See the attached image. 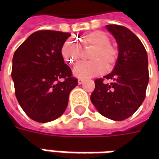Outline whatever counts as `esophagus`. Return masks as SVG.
Returning <instances> with one entry per match:
<instances>
[{
	"instance_id": "obj_1",
	"label": "esophagus",
	"mask_w": 159,
	"mask_h": 159,
	"mask_svg": "<svg viewBox=\"0 0 159 159\" xmlns=\"http://www.w3.org/2000/svg\"><path fill=\"white\" fill-rule=\"evenodd\" d=\"M77 81H78V84H82V83L84 82V80L82 79V78H79V79L77 80Z\"/></svg>"
}]
</instances>
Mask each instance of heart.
Masks as SVG:
<instances>
[{"mask_svg":"<svg viewBox=\"0 0 159 159\" xmlns=\"http://www.w3.org/2000/svg\"><path fill=\"white\" fill-rule=\"evenodd\" d=\"M83 48L90 50L88 62L77 64L74 69V76L79 78H89L97 76L105 70L113 66L118 56L117 47L111 43V39L106 33L94 31L87 35L82 40ZM63 58L68 64H75L82 55V51L72 41L67 40L62 47Z\"/></svg>","mask_w":159,"mask_h":159,"instance_id":"b5f03b06","label":"heart"}]
</instances>
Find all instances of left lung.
I'll list each match as a JSON object with an SVG mask.
<instances>
[{"label":"left lung","instance_id":"left-lung-1","mask_svg":"<svg viewBox=\"0 0 159 159\" xmlns=\"http://www.w3.org/2000/svg\"><path fill=\"white\" fill-rule=\"evenodd\" d=\"M107 28L117 42L118 58L112 72L94 81L90 100L102 116L122 121L132 116L145 100L149 81L148 59L142 42L130 30L117 25H108Z\"/></svg>","mask_w":159,"mask_h":159}]
</instances>
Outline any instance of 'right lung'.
I'll return each instance as SVG.
<instances>
[{
  "mask_svg": "<svg viewBox=\"0 0 159 159\" xmlns=\"http://www.w3.org/2000/svg\"><path fill=\"white\" fill-rule=\"evenodd\" d=\"M70 33L38 30L16 50L12 77L15 95L28 117L48 123L66 111L70 92L78 84L64 62L62 47Z\"/></svg>",
  "mask_w": 159,
  "mask_h": 159,
  "instance_id": "add662e5",
  "label": "right lung"
}]
</instances>
